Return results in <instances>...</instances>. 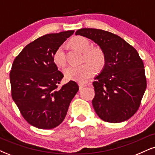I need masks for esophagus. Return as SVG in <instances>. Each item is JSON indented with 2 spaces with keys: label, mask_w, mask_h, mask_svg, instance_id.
Returning <instances> with one entry per match:
<instances>
[{
  "label": "esophagus",
  "mask_w": 155,
  "mask_h": 155,
  "mask_svg": "<svg viewBox=\"0 0 155 155\" xmlns=\"http://www.w3.org/2000/svg\"><path fill=\"white\" fill-rule=\"evenodd\" d=\"M79 88H80V89H82V88L84 87H86L87 85L85 84H84V83L79 82Z\"/></svg>",
  "instance_id": "obj_1"
}]
</instances>
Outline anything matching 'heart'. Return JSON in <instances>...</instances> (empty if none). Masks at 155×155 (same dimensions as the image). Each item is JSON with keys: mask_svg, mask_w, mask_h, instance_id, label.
<instances>
[{"mask_svg": "<svg viewBox=\"0 0 155 155\" xmlns=\"http://www.w3.org/2000/svg\"><path fill=\"white\" fill-rule=\"evenodd\" d=\"M73 47L84 52L83 59L91 62L97 68L100 69L105 64V56L103 51L99 47H90V41L83 36H76L71 40ZM55 65L61 68L65 64V47H60L55 51L53 56ZM65 77L68 80L84 82L89 78L95 74V68L90 63H85L79 66H68L63 71Z\"/></svg>", "mask_w": 155, "mask_h": 155, "instance_id": "heart-1", "label": "heart"}]
</instances>
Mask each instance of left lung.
<instances>
[{
  "mask_svg": "<svg viewBox=\"0 0 155 155\" xmlns=\"http://www.w3.org/2000/svg\"><path fill=\"white\" fill-rule=\"evenodd\" d=\"M76 35L91 39L105 56L102 71L95 78L92 106L102 120L118 123L133 117L147 88L144 65L138 51L110 32L81 28Z\"/></svg>",
  "mask_w": 155,
  "mask_h": 155,
  "instance_id": "obj_1",
  "label": "left lung"
}]
</instances>
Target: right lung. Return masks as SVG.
I'll use <instances>...</instances> for the list:
<instances>
[{
    "label": "right lung",
    "mask_w": 155,
    "mask_h": 155,
    "mask_svg": "<svg viewBox=\"0 0 155 155\" xmlns=\"http://www.w3.org/2000/svg\"><path fill=\"white\" fill-rule=\"evenodd\" d=\"M74 31L50 33L30 43L16 57L10 72L12 96L24 119L39 129H52L63 122L79 86L63 78L53 56Z\"/></svg>",
    "instance_id": "right-lung-1"
}]
</instances>
